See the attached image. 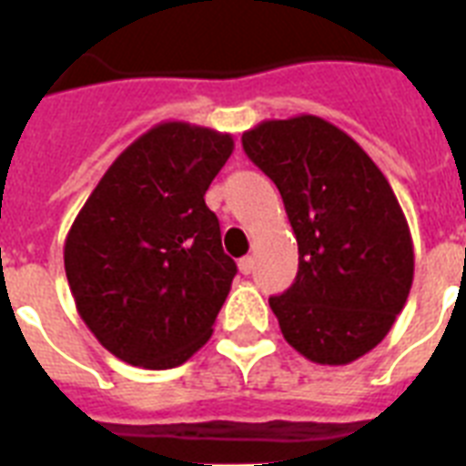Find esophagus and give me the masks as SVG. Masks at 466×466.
I'll list each match as a JSON object with an SVG mask.
<instances>
[{
	"instance_id": "obj_1",
	"label": "esophagus",
	"mask_w": 466,
	"mask_h": 466,
	"mask_svg": "<svg viewBox=\"0 0 466 466\" xmlns=\"http://www.w3.org/2000/svg\"><path fill=\"white\" fill-rule=\"evenodd\" d=\"M253 266H256V260H253L251 256H244V258L239 260V272L241 275H251Z\"/></svg>"
}]
</instances>
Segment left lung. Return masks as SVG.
<instances>
[{"label":"left lung","instance_id":"left-lung-1","mask_svg":"<svg viewBox=\"0 0 466 466\" xmlns=\"http://www.w3.org/2000/svg\"><path fill=\"white\" fill-rule=\"evenodd\" d=\"M275 181L299 244V272L270 297L279 330L313 364L369 354L402 313L414 241L395 191L366 150L316 115L268 119L241 136Z\"/></svg>","mask_w":466,"mask_h":466}]
</instances>
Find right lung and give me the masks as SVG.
<instances>
[{
    "label": "right lung",
    "instance_id": "1",
    "mask_svg": "<svg viewBox=\"0 0 466 466\" xmlns=\"http://www.w3.org/2000/svg\"><path fill=\"white\" fill-rule=\"evenodd\" d=\"M232 134L160 122L102 174L64 241L76 311L97 342L141 369H174L213 335L237 275L206 191Z\"/></svg>",
    "mask_w": 466,
    "mask_h": 466
}]
</instances>
